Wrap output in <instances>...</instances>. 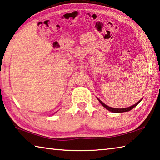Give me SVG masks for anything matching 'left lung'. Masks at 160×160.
<instances>
[{
  "label": "left lung",
  "mask_w": 160,
  "mask_h": 160,
  "mask_svg": "<svg viewBox=\"0 0 160 160\" xmlns=\"http://www.w3.org/2000/svg\"><path fill=\"white\" fill-rule=\"evenodd\" d=\"M97 99L98 100V101L100 102V104H101L105 108L107 109L108 110H109L110 112H114V113H121V112H128V111H130V110H132L133 108H135L136 106L138 105L140 102L141 101L142 98L138 102H137L136 104L133 105L132 106H130V107H128V108H113L109 107V106H108L107 105H105L104 102H102L99 98H97Z\"/></svg>",
  "instance_id": "left-lung-1"
}]
</instances>
